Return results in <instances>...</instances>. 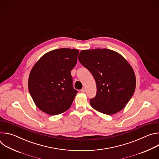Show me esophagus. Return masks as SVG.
Returning <instances> with one entry per match:
<instances>
[{"mask_svg":"<svg viewBox=\"0 0 159 159\" xmlns=\"http://www.w3.org/2000/svg\"><path fill=\"white\" fill-rule=\"evenodd\" d=\"M80 92H82V93H85V89L84 88L80 90Z\"/></svg>","mask_w":159,"mask_h":159,"instance_id":"34e87169","label":"esophagus"}]
</instances>
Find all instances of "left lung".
<instances>
[{
	"instance_id": "8db88e82",
	"label": "left lung",
	"mask_w": 159,
	"mask_h": 159,
	"mask_svg": "<svg viewBox=\"0 0 159 159\" xmlns=\"http://www.w3.org/2000/svg\"><path fill=\"white\" fill-rule=\"evenodd\" d=\"M80 63L93 75L96 95L91 106L107 115L123 109L134 94L136 78L131 65L118 53L108 49L82 50Z\"/></svg>"
}]
</instances>
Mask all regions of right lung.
Segmentation results:
<instances>
[{"mask_svg":"<svg viewBox=\"0 0 159 159\" xmlns=\"http://www.w3.org/2000/svg\"><path fill=\"white\" fill-rule=\"evenodd\" d=\"M79 50L60 48L44 55L30 72L28 88L36 106L50 115L69 109L78 93L73 87L71 70Z\"/></svg>","mask_w":159,"mask_h":159,"instance_id":"1","label":"right lung"}]
</instances>
